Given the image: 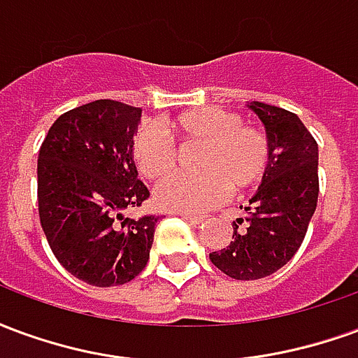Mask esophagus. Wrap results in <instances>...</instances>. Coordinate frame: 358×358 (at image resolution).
Listing matches in <instances>:
<instances>
[{
    "instance_id": "obj_1",
    "label": "esophagus",
    "mask_w": 358,
    "mask_h": 358,
    "mask_svg": "<svg viewBox=\"0 0 358 358\" xmlns=\"http://www.w3.org/2000/svg\"><path fill=\"white\" fill-rule=\"evenodd\" d=\"M180 217L184 218L186 222H189V224H192V226H199V224H201V222H203V218H201V217H194V215H184V213H182Z\"/></svg>"
}]
</instances>
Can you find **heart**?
Returning <instances> with one entry per match:
<instances>
[{"label":"heart","mask_w":358,"mask_h":358,"mask_svg":"<svg viewBox=\"0 0 358 358\" xmlns=\"http://www.w3.org/2000/svg\"><path fill=\"white\" fill-rule=\"evenodd\" d=\"M166 128L180 148L201 145L195 155L197 174H174L155 189L157 207L197 215L217 205L226 192L243 194L255 187L270 163L268 138L259 128L241 124L240 115L210 105L194 107L169 118ZM134 161L148 180H161L174 169L176 151L153 126H141L132 143Z\"/></svg>","instance_id":"b5f03b06"}]
</instances>
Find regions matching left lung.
Wrapping results in <instances>:
<instances>
[{"mask_svg": "<svg viewBox=\"0 0 358 358\" xmlns=\"http://www.w3.org/2000/svg\"><path fill=\"white\" fill-rule=\"evenodd\" d=\"M270 143V163L245 217L232 222V241L209 253L210 263L236 280L270 276L305 240L318 201V145L297 115L251 101Z\"/></svg>", "mask_w": 358, "mask_h": 358, "instance_id": "1", "label": "left lung"}]
</instances>
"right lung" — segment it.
<instances>
[{"label":"right lung","instance_id":"1","mask_svg":"<svg viewBox=\"0 0 358 358\" xmlns=\"http://www.w3.org/2000/svg\"><path fill=\"white\" fill-rule=\"evenodd\" d=\"M141 109L97 99L53 122L38 155V209L63 268L95 287L130 282L145 268L157 217L126 218L149 197L132 143Z\"/></svg>","mask_w":358,"mask_h":358}]
</instances>
